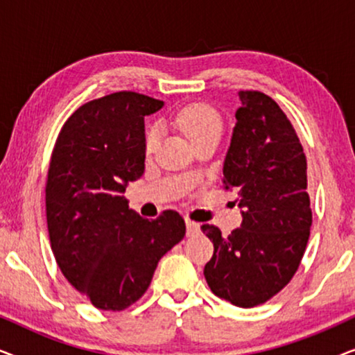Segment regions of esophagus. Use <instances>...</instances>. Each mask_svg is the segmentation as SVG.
I'll return each instance as SVG.
<instances>
[{"instance_id": "obj_1", "label": "esophagus", "mask_w": 355, "mask_h": 355, "mask_svg": "<svg viewBox=\"0 0 355 355\" xmlns=\"http://www.w3.org/2000/svg\"><path fill=\"white\" fill-rule=\"evenodd\" d=\"M186 226H187V236H196L200 232V225L192 220H186Z\"/></svg>"}]
</instances>
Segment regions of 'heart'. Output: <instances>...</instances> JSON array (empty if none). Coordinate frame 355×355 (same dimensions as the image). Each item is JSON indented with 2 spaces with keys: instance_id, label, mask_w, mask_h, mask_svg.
I'll use <instances>...</instances> for the list:
<instances>
[{
  "instance_id": "1",
  "label": "heart",
  "mask_w": 355,
  "mask_h": 355,
  "mask_svg": "<svg viewBox=\"0 0 355 355\" xmlns=\"http://www.w3.org/2000/svg\"><path fill=\"white\" fill-rule=\"evenodd\" d=\"M174 125L179 130H182L193 144L202 142L208 137H218L220 139L223 123L221 116L213 106L207 103H189L182 106L181 110L174 114L173 118ZM158 142V130L150 129L145 137V148L153 150L155 145Z\"/></svg>"
}]
</instances>
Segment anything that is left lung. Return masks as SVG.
I'll use <instances>...</instances> for the list:
<instances>
[{
  "label": "left lung",
  "mask_w": 355,
  "mask_h": 355,
  "mask_svg": "<svg viewBox=\"0 0 355 355\" xmlns=\"http://www.w3.org/2000/svg\"><path fill=\"white\" fill-rule=\"evenodd\" d=\"M239 98L223 186L237 192L242 225L227 237L216 226H202L215 247L203 275L213 294L250 309L293 279L309 242L312 208L307 158L288 116L261 92L241 90Z\"/></svg>",
  "instance_id": "1"
}]
</instances>
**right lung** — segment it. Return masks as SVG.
Here are the masks:
<instances>
[{
	"label": "right lung",
	"instance_id": "right-lung-1",
	"mask_svg": "<svg viewBox=\"0 0 355 355\" xmlns=\"http://www.w3.org/2000/svg\"><path fill=\"white\" fill-rule=\"evenodd\" d=\"M162 106L137 92L92 100L67 118L53 148L45 187L51 250L96 309L137 302L159 259L186 236L178 211L145 220L123 196L145 169L144 118Z\"/></svg>",
	"mask_w": 355,
	"mask_h": 355
}]
</instances>
